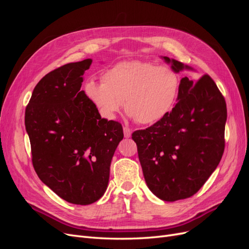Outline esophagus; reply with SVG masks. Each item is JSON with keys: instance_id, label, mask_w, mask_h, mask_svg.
Instances as JSON below:
<instances>
[{"instance_id": "34e87169", "label": "esophagus", "mask_w": 249, "mask_h": 249, "mask_svg": "<svg viewBox=\"0 0 249 249\" xmlns=\"http://www.w3.org/2000/svg\"><path fill=\"white\" fill-rule=\"evenodd\" d=\"M124 135L125 138H130V137H131L132 130L130 129V127H127V126H124Z\"/></svg>"}]
</instances>
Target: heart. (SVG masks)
Here are the masks:
<instances>
[{
    "label": "heart",
    "instance_id": "heart-1",
    "mask_svg": "<svg viewBox=\"0 0 249 249\" xmlns=\"http://www.w3.org/2000/svg\"><path fill=\"white\" fill-rule=\"evenodd\" d=\"M102 83L87 82L84 91L107 119L122 110L142 124L159 122L171 110L179 88L178 73L168 66L154 63L124 61L103 73Z\"/></svg>",
    "mask_w": 249,
    "mask_h": 249
}]
</instances>
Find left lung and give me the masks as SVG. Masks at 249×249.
Masks as SVG:
<instances>
[{
    "mask_svg": "<svg viewBox=\"0 0 249 249\" xmlns=\"http://www.w3.org/2000/svg\"><path fill=\"white\" fill-rule=\"evenodd\" d=\"M177 73L192 67L168 57ZM178 103L159 122L132 134L149 190L164 201L192 196L207 182L224 152L227 104L208 74L180 80Z\"/></svg>",
    "mask_w": 249,
    "mask_h": 249,
    "instance_id": "1",
    "label": "left lung"
}]
</instances>
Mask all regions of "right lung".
I'll list each match as a JSON object with an SVG mask.
<instances>
[{
	"label": "right lung",
	"mask_w": 249,
	"mask_h": 249,
	"mask_svg": "<svg viewBox=\"0 0 249 249\" xmlns=\"http://www.w3.org/2000/svg\"><path fill=\"white\" fill-rule=\"evenodd\" d=\"M91 59L65 64L46 74L33 90L25 113L37 176L58 196L74 205L99 200L123 126L102 118L81 90Z\"/></svg>",
	"instance_id": "add662e5"
}]
</instances>
